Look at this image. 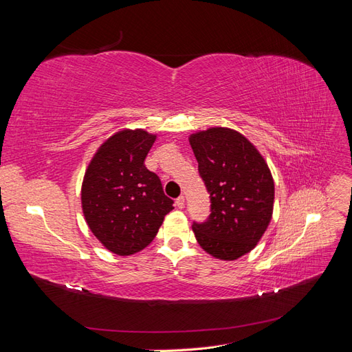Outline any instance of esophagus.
Masks as SVG:
<instances>
[{"label":"esophagus","instance_id":"34e87169","mask_svg":"<svg viewBox=\"0 0 352 352\" xmlns=\"http://www.w3.org/2000/svg\"><path fill=\"white\" fill-rule=\"evenodd\" d=\"M176 206L177 208H184L185 207V197L180 195L177 199H176Z\"/></svg>","mask_w":352,"mask_h":352}]
</instances>
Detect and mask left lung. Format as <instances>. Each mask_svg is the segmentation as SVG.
<instances>
[{
	"mask_svg": "<svg viewBox=\"0 0 352 352\" xmlns=\"http://www.w3.org/2000/svg\"><path fill=\"white\" fill-rule=\"evenodd\" d=\"M189 144L211 198L208 220L192 225L197 242L211 257L236 260L255 248L270 225V168L257 148L229 127L195 132Z\"/></svg>",
	"mask_w": 352,
	"mask_h": 352,
	"instance_id": "obj_1",
	"label": "left lung"
}]
</instances>
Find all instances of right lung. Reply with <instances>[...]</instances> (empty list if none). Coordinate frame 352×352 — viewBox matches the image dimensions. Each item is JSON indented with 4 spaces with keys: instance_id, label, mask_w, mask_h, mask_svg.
<instances>
[{
    "instance_id": "obj_1",
    "label": "right lung",
    "mask_w": 352,
    "mask_h": 352,
    "mask_svg": "<svg viewBox=\"0 0 352 352\" xmlns=\"http://www.w3.org/2000/svg\"><path fill=\"white\" fill-rule=\"evenodd\" d=\"M157 140L144 129H120L105 140L85 170L80 201L87 225L105 248L132 255L155 238L173 199L144 164Z\"/></svg>"
}]
</instances>
